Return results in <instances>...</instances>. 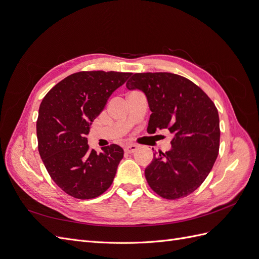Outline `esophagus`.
Here are the masks:
<instances>
[{
  "instance_id": "esophagus-1",
  "label": "esophagus",
  "mask_w": 259,
  "mask_h": 259,
  "mask_svg": "<svg viewBox=\"0 0 259 259\" xmlns=\"http://www.w3.org/2000/svg\"><path fill=\"white\" fill-rule=\"evenodd\" d=\"M139 147L140 146L137 145V144H128V145L124 147V151L127 152V153H133V152H135Z\"/></svg>"
}]
</instances>
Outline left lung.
I'll list each match as a JSON object with an SVG mask.
<instances>
[{"mask_svg":"<svg viewBox=\"0 0 259 259\" xmlns=\"http://www.w3.org/2000/svg\"><path fill=\"white\" fill-rule=\"evenodd\" d=\"M128 90H142L152 111L147 132L168 128L171 149L154 153L145 169L148 185L160 197L178 200L204 182L219 150V116L215 104L197 84L169 72L135 73Z\"/></svg>","mask_w":259,"mask_h":259,"instance_id":"8db88e82","label":"left lung"}]
</instances>
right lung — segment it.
<instances>
[{
    "instance_id": "add662e5",
    "label": "right lung",
    "mask_w": 259,
    "mask_h": 259,
    "mask_svg": "<svg viewBox=\"0 0 259 259\" xmlns=\"http://www.w3.org/2000/svg\"><path fill=\"white\" fill-rule=\"evenodd\" d=\"M132 73L80 71L65 77L46 94L36 121L37 148L51 178L75 199H94L111 186L123 149L97 153L88 145L91 122L104 110L111 94Z\"/></svg>"
}]
</instances>
